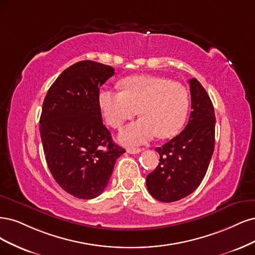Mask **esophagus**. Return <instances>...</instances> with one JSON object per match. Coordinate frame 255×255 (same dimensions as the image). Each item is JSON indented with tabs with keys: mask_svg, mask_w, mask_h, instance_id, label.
<instances>
[{
	"mask_svg": "<svg viewBox=\"0 0 255 255\" xmlns=\"http://www.w3.org/2000/svg\"><path fill=\"white\" fill-rule=\"evenodd\" d=\"M141 151H142V149L134 148V147H128V148H127V152L131 153V154H135V153H138V152H141Z\"/></svg>",
	"mask_w": 255,
	"mask_h": 255,
	"instance_id": "34e87169",
	"label": "esophagus"
}]
</instances>
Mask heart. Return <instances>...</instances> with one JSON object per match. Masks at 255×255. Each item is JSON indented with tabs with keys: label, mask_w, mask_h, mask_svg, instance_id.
Masks as SVG:
<instances>
[{
	"label": "heart",
	"mask_w": 255,
	"mask_h": 255,
	"mask_svg": "<svg viewBox=\"0 0 255 255\" xmlns=\"http://www.w3.org/2000/svg\"><path fill=\"white\" fill-rule=\"evenodd\" d=\"M122 91L103 89L98 93V106L107 124L121 128L135 116L120 133L126 145H141L158 135L167 138L182 128L188 110L186 89L176 81L153 75H135L121 83Z\"/></svg>",
	"instance_id": "obj_1"
}]
</instances>
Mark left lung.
<instances>
[{
    "instance_id": "8db88e82",
    "label": "left lung",
    "mask_w": 255,
    "mask_h": 255,
    "mask_svg": "<svg viewBox=\"0 0 255 255\" xmlns=\"http://www.w3.org/2000/svg\"><path fill=\"white\" fill-rule=\"evenodd\" d=\"M192 111L177 136L155 148L160 163L146 177L149 194L159 201L174 202L192 194L203 180L214 151L215 112L207 91L196 78L190 81Z\"/></svg>"
}]
</instances>
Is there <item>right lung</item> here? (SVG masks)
<instances>
[{
	"label": "right lung",
	"mask_w": 255,
	"mask_h": 255,
	"mask_svg": "<svg viewBox=\"0 0 255 255\" xmlns=\"http://www.w3.org/2000/svg\"><path fill=\"white\" fill-rule=\"evenodd\" d=\"M113 75L110 65L76 62L55 80L43 102L40 136L48 169L62 190L79 199L100 196L126 152L112 141L98 106L100 88Z\"/></svg>",
	"instance_id": "obj_1"
}]
</instances>
